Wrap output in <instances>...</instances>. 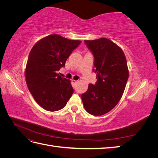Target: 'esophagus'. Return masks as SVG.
<instances>
[{"label":"esophagus","mask_w":158,"mask_h":158,"mask_svg":"<svg viewBox=\"0 0 158 158\" xmlns=\"http://www.w3.org/2000/svg\"><path fill=\"white\" fill-rule=\"evenodd\" d=\"M77 82H78L77 80H72V82H73V84L74 86H75L76 84H77Z\"/></svg>","instance_id":"34e87169"}]
</instances>
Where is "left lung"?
I'll list each match as a JSON object with an SVG mask.
<instances>
[{
  "label": "left lung",
  "instance_id": "1",
  "mask_svg": "<svg viewBox=\"0 0 158 158\" xmlns=\"http://www.w3.org/2000/svg\"><path fill=\"white\" fill-rule=\"evenodd\" d=\"M84 42L94 57L97 82L89 84L81 98L85 111L101 116L115 107L122 97L128 78L127 59L121 47L107 38Z\"/></svg>",
  "mask_w": 158,
  "mask_h": 158
}]
</instances>
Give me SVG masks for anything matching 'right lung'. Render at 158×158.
I'll return each instance as SVG.
<instances>
[{
    "label": "right lung",
    "instance_id": "obj_1",
    "mask_svg": "<svg viewBox=\"0 0 158 158\" xmlns=\"http://www.w3.org/2000/svg\"><path fill=\"white\" fill-rule=\"evenodd\" d=\"M81 41L49 35L38 41L28 56L25 70L28 89L44 109H63L74 92L70 81L57 74Z\"/></svg>",
    "mask_w": 158,
    "mask_h": 158
}]
</instances>
